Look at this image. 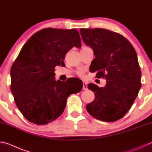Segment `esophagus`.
<instances>
[{
  "mask_svg": "<svg viewBox=\"0 0 152 152\" xmlns=\"http://www.w3.org/2000/svg\"><path fill=\"white\" fill-rule=\"evenodd\" d=\"M88 89V85L86 82H83V90H87Z\"/></svg>",
  "mask_w": 152,
  "mask_h": 152,
  "instance_id": "esophagus-1",
  "label": "esophagus"
}]
</instances>
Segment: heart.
<instances>
[{
  "label": "heart",
  "mask_w": 152,
  "mask_h": 152,
  "mask_svg": "<svg viewBox=\"0 0 152 152\" xmlns=\"http://www.w3.org/2000/svg\"><path fill=\"white\" fill-rule=\"evenodd\" d=\"M78 74L80 76H83L84 74V70H80L78 72Z\"/></svg>",
  "instance_id": "heart-1"
}]
</instances>
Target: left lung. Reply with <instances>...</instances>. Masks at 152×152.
I'll list each match as a JSON object with an SVG mask.
<instances>
[{
    "mask_svg": "<svg viewBox=\"0 0 152 152\" xmlns=\"http://www.w3.org/2000/svg\"><path fill=\"white\" fill-rule=\"evenodd\" d=\"M80 32L95 56L90 71L97 72L96 78L106 79L104 88L94 84L88 85L94 93L95 99L86 108L96 119L115 122L131 108L142 86L136 52L119 33L103 28H80Z\"/></svg>",
    "mask_w": 152,
    "mask_h": 152,
    "instance_id": "8db88e82",
    "label": "left lung"
}]
</instances>
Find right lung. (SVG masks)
Returning <instances> with one entry per match:
<instances>
[{
    "instance_id": "1",
    "label": "right lung",
    "mask_w": 152,
    "mask_h": 152,
    "mask_svg": "<svg viewBox=\"0 0 152 152\" xmlns=\"http://www.w3.org/2000/svg\"><path fill=\"white\" fill-rule=\"evenodd\" d=\"M82 46L76 29L48 28L33 34L24 44L11 67L10 90L18 110L27 120L47 124L64 112L67 98L80 92L76 78L54 80V68L64 66L65 55Z\"/></svg>"
}]
</instances>
